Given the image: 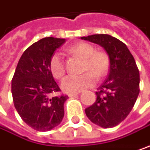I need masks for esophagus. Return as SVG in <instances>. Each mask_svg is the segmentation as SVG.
Listing matches in <instances>:
<instances>
[{
	"label": "esophagus",
	"mask_w": 150,
	"mask_h": 150,
	"mask_svg": "<svg viewBox=\"0 0 150 150\" xmlns=\"http://www.w3.org/2000/svg\"><path fill=\"white\" fill-rule=\"evenodd\" d=\"M81 93H69L68 94V96L69 97H73V96H75V95H78V94H80Z\"/></svg>",
	"instance_id": "1"
}]
</instances>
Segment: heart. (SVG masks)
Listing matches in <instances>:
<instances>
[{
    "instance_id": "1",
    "label": "heart",
    "mask_w": 150,
    "mask_h": 150,
    "mask_svg": "<svg viewBox=\"0 0 150 150\" xmlns=\"http://www.w3.org/2000/svg\"><path fill=\"white\" fill-rule=\"evenodd\" d=\"M69 52L84 59L82 75H69L61 81V88L66 93H80L96 83V77L102 79L110 71L109 54L101 50H96L92 44L86 42L77 43L69 48ZM52 75L59 79L64 75L66 68L64 57L59 52H54L49 61Z\"/></svg>"
}]
</instances>
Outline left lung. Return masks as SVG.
<instances>
[{"mask_svg": "<svg viewBox=\"0 0 150 150\" xmlns=\"http://www.w3.org/2000/svg\"><path fill=\"white\" fill-rule=\"evenodd\" d=\"M81 38L102 46L110 59L108 78L98 88L97 100L86 109V115L99 127H114L127 118L136 103L140 91L138 68L121 40L103 34Z\"/></svg>", "mask_w": 150, "mask_h": 150, "instance_id": "left-lung-1", "label": "left lung"}]
</instances>
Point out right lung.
Masks as SVG:
<instances>
[{
    "mask_svg": "<svg viewBox=\"0 0 150 150\" xmlns=\"http://www.w3.org/2000/svg\"><path fill=\"white\" fill-rule=\"evenodd\" d=\"M64 39L46 37L24 51L12 79L13 99L18 115L30 127L47 132L58 126L64 115L66 94L61 92L50 70L52 55Z\"/></svg>",
    "mask_w": 150,
    "mask_h": 150,
    "instance_id": "add662e5",
    "label": "right lung"
}]
</instances>
